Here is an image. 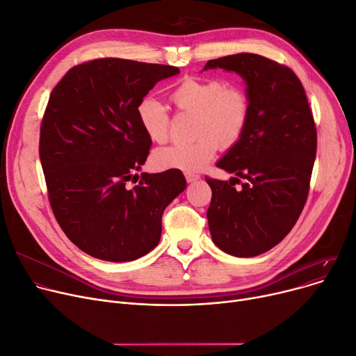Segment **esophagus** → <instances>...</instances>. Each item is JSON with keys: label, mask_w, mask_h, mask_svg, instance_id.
Returning <instances> with one entry per match:
<instances>
[{"label": "esophagus", "mask_w": 356, "mask_h": 356, "mask_svg": "<svg viewBox=\"0 0 356 356\" xmlns=\"http://www.w3.org/2000/svg\"><path fill=\"white\" fill-rule=\"evenodd\" d=\"M184 177H186V181L192 183V181H196L200 176H199V175H195V173H184Z\"/></svg>", "instance_id": "obj_1"}]
</instances>
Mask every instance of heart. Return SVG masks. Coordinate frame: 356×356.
Wrapping results in <instances>:
<instances>
[{
  "label": "heart",
  "mask_w": 356,
  "mask_h": 356,
  "mask_svg": "<svg viewBox=\"0 0 356 356\" xmlns=\"http://www.w3.org/2000/svg\"><path fill=\"white\" fill-rule=\"evenodd\" d=\"M172 101L181 114L195 115L189 144L157 149V168H176L186 173L200 172L213 159L218 148H231L244 136L251 117L248 93L218 78H184L172 92ZM137 118L153 143H165L170 134V114L164 104L144 97L137 105Z\"/></svg>",
  "instance_id": "heart-1"
}]
</instances>
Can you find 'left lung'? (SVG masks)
<instances>
[{
  "label": "left lung",
  "mask_w": 356,
  "mask_h": 356,
  "mask_svg": "<svg viewBox=\"0 0 356 356\" xmlns=\"http://www.w3.org/2000/svg\"><path fill=\"white\" fill-rule=\"evenodd\" d=\"M216 67L245 81L251 117L242 138L216 163L236 177H204L212 189L209 231L227 254L255 257L282 242L305 208L316 159V124L305 88L289 66L238 53L204 65V70ZM235 182L241 190L233 188Z\"/></svg>",
  "instance_id": "1"
}]
</instances>
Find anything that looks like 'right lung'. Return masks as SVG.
Segmentation results:
<instances>
[{
  "instance_id": "add662e5",
  "label": "right lung",
  "mask_w": 356,
  "mask_h": 356,
  "mask_svg": "<svg viewBox=\"0 0 356 356\" xmlns=\"http://www.w3.org/2000/svg\"><path fill=\"white\" fill-rule=\"evenodd\" d=\"M179 72L95 59L73 66L50 93L39 143L49 202L66 236L90 257L124 263L148 254L160 241L165 207L186 189L176 168L134 175L152 147L137 105ZM131 177L139 183L129 190Z\"/></svg>"
}]
</instances>
